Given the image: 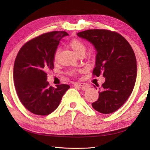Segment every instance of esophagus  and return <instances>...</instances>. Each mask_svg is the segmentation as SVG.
I'll return each instance as SVG.
<instances>
[{
    "mask_svg": "<svg viewBox=\"0 0 150 150\" xmlns=\"http://www.w3.org/2000/svg\"><path fill=\"white\" fill-rule=\"evenodd\" d=\"M74 86H78V87H81V89H83V91H86L89 87V86L88 84L84 83H76L74 84Z\"/></svg>",
    "mask_w": 150,
    "mask_h": 150,
    "instance_id": "1",
    "label": "esophagus"
}]
</instances>
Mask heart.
<instances>
[{
    "label": "heart",
    "mask_w": 150,
    "mask_h": 150,
    "mask_svg": "<svg viewBox=\"0 0 150 150\" xmlns=\"http://www.w3.org/2000/svg\"><path fill=\"white\" fill-rule=\"evenodd\" d=\"M70 47L73 50L75 53L78 55H80L81 54H84L86 51V46L83 42L81 41L79 39H72L69 43ZM59 49H57L56 51L54 53V59H57V58L59 55ZM69 74L71 75H74L76 74L75 71H71L69 72Z\"/></svg>",
    "instance_id": "obj_1"
}]
</instances>
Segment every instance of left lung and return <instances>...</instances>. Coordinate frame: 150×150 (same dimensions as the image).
<instances>
[{
  "label": "left lung",
  "mask_w": 150,
  "mask_h": 150,
  "mask_svg": "<svg viewBox=\"0 0 150 150\" xmlns=\"http://www.w3.org/2000/svg\"><path fill=\"white\" fill-rule=\"evenodd\" d=\"M77 35L96 49L93 75L99 77L103 74L105 78V82L99 88V98L92 106L103 114L115 112L126 101L135 84L137 66L133 50L126 39L116 32L91 29Z\"/></svg>",
  "instance_id": "obj_1"
}]
</instances>
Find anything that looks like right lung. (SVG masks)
Listing matches in <instances>:
<instances>
[{"mask_svg": "<svg viewBox=\"0 0 150 150\" xmlns=\"http://www.w3.org/2000/svg\"><path fill=\"white\" fill-rule=\"evenodd\" d=\"M69 35L64 31L43 34L21 47L13 66V80L21 102L37 115L51 114L59 105L67 84L49 86L46 71L54 67V53L59 40Z\"/></svg>", "mask_w": 150, "mask_h": 150, "instance_id": "obj_1", "label": "right lung"}]
</instances>
